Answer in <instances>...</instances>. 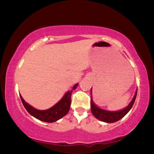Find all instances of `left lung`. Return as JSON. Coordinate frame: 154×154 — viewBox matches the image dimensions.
Here are the masks:
<instances>
[{
	"label": "left lung",
	"mask_w": 154,
	"mask_h": 154,
	"mask_svg": "<svg viewBox=\"0 0 154 154\" xmlns=\"http://www.w3.org/2000/svg\"><path fill=\"white\" fill-rule=\"evenodd\" d=\"M137 90H136L135 94L134 95L133 99L129 103V104L127 107H125L124 109H119V110L117 111H109L106 110V109H102L100 107H97L95 103H94L93 100V97H92V88L91 89V112L92 114L93 115L95 118L99 119L102 122L106 123H113L115 122H117L119 119H121L122 117H124L129 112V110L132 107L134 103L136 97H137Z\"/></svg>",
	"instance_id": "8db88e82"
}]
</instances>
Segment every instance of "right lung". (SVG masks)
Masks as SVG:
<instances>
[{
	"instance_id": "1",
	"label": "right lung",
	"mask_w": 154,
	"mask_h": 154,
	"mask_svg": "<svg viewBox=\"0 0 154 154\" xmlns=\"http://www.w3.org/2000/svg\"><path fill=\"white\" fill-rule=\"evenodd\" d=\"M78 85H79V83L75 84L72 89L71 91H68L62 97V98L60 100L57 104H55L54 106L50 107L49 109H45V110H40V109L35 108L27 103H26L25 100L21 96V95H20V96L21 100L23 102L26 110L32 116L40 121L51 123L61 119L69 112L70 106H71V93H72L73 91H74Z\"/></svg>"
}]
</instances>
